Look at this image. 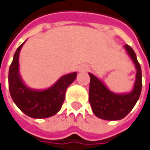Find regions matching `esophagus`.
Returning <instances> with one entry per match:
<instances>
[{"label":"esophagus","mask_w":150,"mask_h":150,"mask_svg":"<svg viewBox=\"0 0 150 150\" xmlns=\"http://www.w3.org/2000/svg\"><path fill=\"white\" fill-rule=\"evenodd\" d=\"M88 69H89V67L86 65H83L79 67V71H81V72H87V71H88Z\"/></svg>","instance_id":"obj_1"}]
</instances>
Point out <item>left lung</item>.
I'll return each mask as SVG.
<instances>
[{
	"instance_id": "1",
	"label": "left lung",
	"mask_w": 150,
	"mask_h": 150,
	"mask_svg": "<svg viewBox=\"0 0 150 150\" xmlns=\"http://www.w3.org/2000/svg\"><path fill=\"white\" fill-rule=\"evenodd\" d=\"M124 47L137 69L134 90L130 93L115 94L108 89L98 78L92 73H88L90 76V105L96 116L104 120H119L124 118L133 109L141 93V67L133 48L128 44Z\"/></svg>"
}]
</instances>
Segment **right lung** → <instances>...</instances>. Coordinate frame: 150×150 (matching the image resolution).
I'll list each match as a JSON object with an SVG mask.
<instances>
[{"mask_svg":"<svg viewBox=\"0 0 150 150\" xmlns=\"http://www.w3.org/2000/svg\"><path fill=\"white\" fill-rule=\"evenodd\" d=\"M23 43L16 51L9 68L10 94L16 105L29 117L45 118L53 116L61 109L67 88L75 80L77 73L72 72L62 76L52 88L47 90L35 91L28 88L22 83L18 72L19 52Z\"/></svg>","mask_w":150,"mask_h":150,"instance_id":"1","label":"right lung"}]
</instances>
